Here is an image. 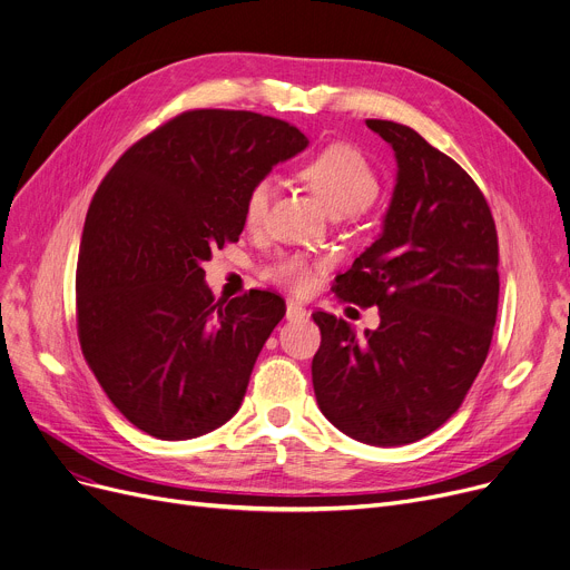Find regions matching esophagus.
<instances>
[{
	"mask_svg": "<svg viewBox=\"0 0 570 570\" xmlns=\"http://www.w3.org/2000/svg\"><path fill=\"white\" fill-rule=\"evenodd\" d=\"M307 316V309L299 305L297 299H288L286 302V318L288 321H297V318H305Z\"/></svg>",
	"mask_w": 570,
	"mask_h": 570,
	"instance_id": "34e87169",
	"label": "esophagus"
}]
</instances>
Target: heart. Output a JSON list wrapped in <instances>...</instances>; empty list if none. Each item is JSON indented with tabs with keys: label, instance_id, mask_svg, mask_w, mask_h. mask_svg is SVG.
<instances>
[{
	"label": "heart",
	"instance_id": "obj_1",
	"mask_svg": "<svg viewBox=\"0 0 570 570\" xmlns=\"http://www.w3.org/2000/svg\"><path fill=\"white\" fill-rule=\"evenodd\" d=\"M299 178L305 180L312 193L321 199L327 213L332 215H355L362 213L377 195V174L368 158L360 148L351 144H330L314 154L309 160L302 163ZM273 202V180H256L245 197V224L249 229L268 219ZM325 261L312 258L299 252H288L277 256L265 275L268 279L286 286L288 291L305 293L314 284V273L323 268Z\"/></svg>",
	"mask_w": 570,
	"mask_h": 570
}]
</instances>
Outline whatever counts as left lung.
<instances>
[{
  "label": "left lung",
  "instance_id": "obj_1",
  "mask_svg": "<svg viewBox=\"0 0 570 570\" xmlns=\"http://www.w3.org/2000/svg\"><path fill=\"white\" fill-rule=\"evenodd\" d=\"M392 144L399 176L383 236L334 279L338 299L377 307L381 325L314 312L318 407L346 435L399 446L431 435L479 375L498 318L500 245L470 174L420 132L366 119Z\"/></svg>",
  "mask_w": 570,
  "mask_h": 570
}]
</instances>
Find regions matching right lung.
<instances>
[{"label":"right lung","mask_w":570,"mask_h":570,"mask_svg":"<svg viewBox=\"0 0 570 570\" xmlns=\"http://www.w3.org/2000/svg\"><path fill=\"white\" fill-rule=\"evenodd\" d=\"M309 141L245 109H187L135 141L91 199L75 275L82 355L107 399L160 440L238 412L284 318L273 291L215 299L202 263L238 243L249 187Z\"/></svg>","instance_id":"obj_1"}]
</instances>
